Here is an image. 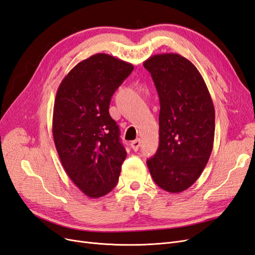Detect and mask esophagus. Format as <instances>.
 I'll list each match as a JSON object with an SVG mask.
<instances>
[{
  "mask_svg": "<svg viewBox=\"0 0 255 255\" xmlns=\"http://www.w3.org/2000/svg\"><path fill=\"white\" fill-rule=\"evenodd\" d=\"M130 146H132V149L134 151H137L138 149H139V146H140V140L139 139H136V140L132 141V142H130Z\"/></svg>",
  "mask_w": 255,
  "mask_h": 255,
  "instance_id": "esophagus-1",
  "label": "esophagus"
}]
</instances>
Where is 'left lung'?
<instances>
[{
    "instance_id": "1",
    "label": "left lung",
    "mask_w": 255,
    "mask_h": 255,
    "mask_svg": "<svg viewBox=\"0 0 255 255\" xmlns=\"http://www.w3.org/2000/svg\"><path fill=\"white\" fill-rule=\"evenodd\" d=\"M158 94L159 144L146 160L158 186L177 194L189 188L210 159L215 109L196 66L180 54L153 55L143 63Z\"/></svg>"
}]
</instances>
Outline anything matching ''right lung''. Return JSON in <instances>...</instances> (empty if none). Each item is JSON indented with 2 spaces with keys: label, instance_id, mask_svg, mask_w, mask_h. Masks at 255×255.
Here are the masks:
<instances>
[{
  "label": "right lung",
  "instance_id": "1",
  "mask_svg": "<svg viewBox=\"0 0 255 255\" xmlns=\"http://www.w3.org/2000/svg\"><path fill=\"white\" fill-rule=\"evenodd\" d=\"M133 69L109 54H95L71 69L57 89L54 142L65 171L89 198L113 190L127 157L109 109L114 92Z\"/></svg>",
  "mask_w": 255,
  "mask_h": 255
}]
</instances>
